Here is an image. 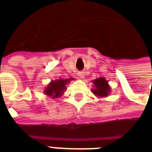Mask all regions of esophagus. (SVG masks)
<instances>
[{
  "label": "esophagus",
  "instance_id": "obj_1",
  "mask_svg": "<svg viewBox=\"0 0 152 152\" xmlns=\"http://www.w3.org/2000/svg\"><path fill=\"white\" fill-rule=\"evenodd\" d=\"M77 75L79 76V78H81V79H83V78L85 77V73H84L83 71H79V72L77 73Z\"/></svg>",
  "mask_w": 152,
  "mask_h": 152
}]
</instances>
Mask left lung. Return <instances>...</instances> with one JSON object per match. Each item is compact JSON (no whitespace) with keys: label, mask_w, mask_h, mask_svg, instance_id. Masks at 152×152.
Segmentation results:
<instances>
[{"label":"left lung","mask_w":152,"mask_h":152,"mask_svg":"<svg viewBox=\"0 0 152 152\" xmlns=\"http://www.w3.org/2000/svg\"><path fill=\"white\" fill-rule=\"evenodd\" d=\"M95 88L92 89V92L93 94H95L97 97H107V95L110 92V86L108 85L107 81L103 78V77H100L97 78L96 80L92 81Z\"/></svg>","instance_id":"1"}]
</instances>
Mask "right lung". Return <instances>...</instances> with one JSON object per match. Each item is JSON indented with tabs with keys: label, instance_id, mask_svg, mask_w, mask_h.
Here are the masks:
<instances>
[{
	"label": "right lung",
	"instance_id": "right-lung-1",
	"mask_svg": "<svg viewBox=\"0 0 152 152\" xmlns=\"http://www.w3.org/2000/svg\"><path fill=\"white\" fill-rule=\"evenodd\" d=\"M73 78L70 79H58L55 81H51L50 84L46 86L45 89V95L52 97V98H57L63 95L64 92L66 90V84L69 83Z\"/></svg>",
	"mask_w": 152,
	"mask_h": 152
}]
</instances>
